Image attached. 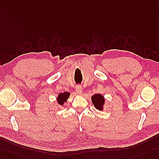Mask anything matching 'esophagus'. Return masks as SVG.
<instances>
[{
  "instance_id": "esophagus-1",
  "label": "esophagus",
  "mask_w": 159,
  "mask_h": 159,
  "mask_svg": "<svg viewBox=\"0 0 159 159\" xmlns=\"http://www.w3.org/2000/svg\"><path fill=\"white\" fill-rule=\"evenodd\" d=\"M75 90H76V92L77 94H80L82 92V86H80V85H78V86H77L76 88H75Z\"/></svg>"
}]
</instances>
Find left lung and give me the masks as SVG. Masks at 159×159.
<instances>
[{
  "instance_id": "1",
  "label": "left lung",
  "mask_w": 159,
  "mask_h": 159,
  "mask_svg": "<svg viewBox=\"0 0 159 159\" xmlns=\"http://www.w3.org/2000/svg\"><path fill=\"white\" fill-rule=\"evenodd\" d=\"M92 101L96 109L98 110L102 109V105L104 102V97L101 94H94L92 96Z\"/></svg>"
}]
</instances>
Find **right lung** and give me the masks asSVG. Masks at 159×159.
<instances>
[{
    "instance_id": "right-lung-1",
    "label": "right lung",
    "mask_w": 159,
    "mask_h": 159,
    "mask_svg": "<svg viewBox=\"0 0 159 159\" xmlns=\"http://www.w3.org/2000/svg\"><path fill=\"white\" fill-rule=\"evenodd\" d=\"M69 96V93L67 92H65L64 93H61V94H59V96H58V98H57L58 103L61 104V105H63V103L67 101Z\"/></svg>"
}]
</instances>
